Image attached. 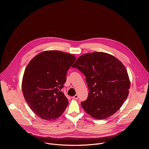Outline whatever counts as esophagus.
I'll list each match as a JSON object with an SVG mask.
<instances>
[{
	"label": "esophagus",
	"instance_id": "esophagus-1",
	"mask_svg": "<svg viewBox=\"0 0 149 149\" xmlns=\"http://www.w3.org/2000/svg\"><path fill=\"white\" fill-rule=\"evenodd\" d=\"M78 97H79L78 95V94H75L74 96L72 97V98H74V99H78Z\"/></svg>",
	"mask_w": 149,
	"mask_h": 149
}]
</instances>
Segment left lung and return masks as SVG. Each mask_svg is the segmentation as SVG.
<instances>
[{
  "mask_svg": "<svg viewBox=\"0 0 149 149\" xmlns=\"http://www.w3.org/2000/svg\"><path fill=\"white\" fill-rule=\"evenodd\" d=\"M72 67L86 77L90 92L81 105L88 114L102 120L120 109L128 97L130 81L120 60L107 53L94 52L80 56Z\"/></svg>",
  "mask_w": 149,
  "mask_h": 149,
  "instance_id": "left-lung-1",
  "label": "left lung"
}]
</instances>
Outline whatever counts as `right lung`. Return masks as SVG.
Returning <instances> with one entry per match:
<instances>
[{
	"mask_svg": "<svg viewBox=\"0 0 149 149\" xmlns=\"http://www.w3.org/2000/svg\"><path fill=\"white\" fill-rule=\"evenodd\" d=\"M75 59L72 54L45 51L36 55L26 66L22 93L31 110L40 118L54 120L65 111L68 101L61 90Z\"/></svg>",
	"mask_w": 149,
	"mask_h": 149,
	"instance_id": "add662e5",
	"label": "right lung"
}]
</instances>
